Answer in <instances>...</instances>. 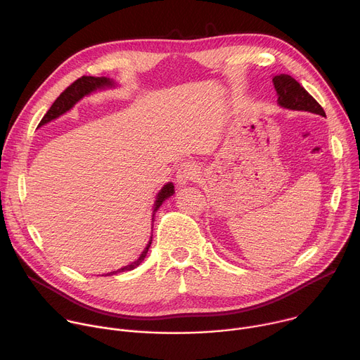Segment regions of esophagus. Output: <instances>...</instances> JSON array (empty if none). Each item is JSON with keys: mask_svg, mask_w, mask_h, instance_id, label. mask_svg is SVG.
Returning a JSON list of instances; mask_svg holds the SVG:
<instances>
[{"mask_svg": "<svg viewBox=\"0 0 360 360\" xmlns=\"http://www.w3.org/2000/svg\"><path fill=\"white\" fill-rule=\"evenodd\" d=\"M198 174L200 172H198V168H197V165H195V163L184 162V163H181V167L176 171V182H178V185L184 186L188 182L197 179Z\"/></svg>", "mask_w": 360, "mask_h": 360, "instance_id": "obj_1", "label": "esophagus"}]
</instances>
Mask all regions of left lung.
Instances as JSON below:
<instances>
[{
    "mask_svg": "<svg viewBox=\"0 0 360 360\" xmlns=\"http://www.w3.org/2000/svg\"><path fill=\"white\" fill-rule=\"evenodd\" d=\"M273 83L278 96L277 103L281 108L310 112L326 117L323 108L313 99V96H310L303 86H300L296 79H292L288 75H278L273 77Z\"/></svg>",
    "mask_w": 360,
    "mask_h": 360,
    "instance_id": "left-lung-1",
    "label": "left lung"
}]
</instances>
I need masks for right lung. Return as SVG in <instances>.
I'll return each mask as SVG.
<instances>
[{
    "label": "right lung",
    "instance_id": "obj_1",
    "mask_svg": "<svg viewBox=\"0 0 360 360\" xmlns=\"http://www.w3.org/2000/svg\"><path fill=\"white\" fill-rule=\"evenodd\" d=\"M115 86V82L108 79V77H93V76H83L80 79H77L75 83H72L66 90H64L57 99L56 102L51 105V108L49 109V112L44 115V117L41 119L40 122V126L51 122L53 119H57L58 116H61L63 113H66L68 110H70L80 99H83L84 96L90 94L91 91H96L99 89H105V87H113ZM175 193L174 191V184L172 182H168L167 185H163V188L159 191V193L156 195V201L153 204V215L155 217V212L158 211V208L162 205V202L168 200L169 197H172V195ZM152 222H153V218H152ZM152 244V237L146 245V248L142 251V254L139 255V258L136 261H134V263H130L129 266H124L122 269H119L117 271H112V273H108L106 276H113L116 273H123V271H130L136 269L142 261L145 259L146 254H148V250Z\"/></svg>",
    "mask_w": 360,
    "mask_h": 360
}]
</instances>
